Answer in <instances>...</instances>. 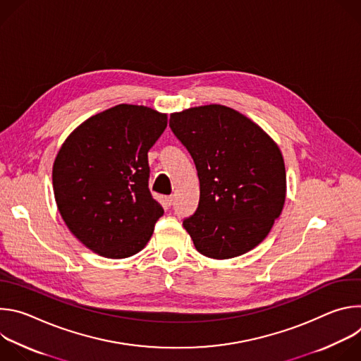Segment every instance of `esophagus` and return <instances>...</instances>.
<instances>
[{"instance_id": "obj_1", "label": "esophagus", "mask_w": 361, "mask_h": 361, "mask_svg": "<svg viewBox=\"0 0 361 361\" xmlns=\"http://www.w3.org/2000/svg\"><path fill=\"white\" fill-rule=\"evenodd\" d=\"M164 201H166V205H167V207H171L173 202H174V195H167Z\"/></svg>"}]
</instances>
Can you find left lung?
Segmentation results:
<instances>
[{
	"label": "left lung",
	"mask_w": 361,
	"mask_h": 361,
	"mask_svg": "<svg viewBox=\"0 0 361 361\" xmlns=\"http://www.w3.org/2000/svg\"><path fill=\"white\" fill-rule=\"evenodd\" d=\"M170 128L200 180L198 207L183 220L197 251L224 260L259 245L286 200L277 144L251 120L219 104L171 114Z\"/></svg>",
	"instance_id": "8db88e82"
}]
</instances>
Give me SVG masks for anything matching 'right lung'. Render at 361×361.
I'll return each instance as SVG.
<instances>
[{
  "mask_svg": "<svg viewBox=\"0 0 361 361\" xmlns=\"http://www.w3.org/2000/svg\"><path fill=\"white\" fill-rule=\"evenodd\" d=\"M167 116L120 104L84 121L53 169L57 207L70 231L94 252L126 259L141 251L164 214L148 188V149Z\"/></svg>",
  "mask_w": 361,
  "mask_h": 361,
  "instance_id": "1",
  "label": "right lung"
}]
</instances>
